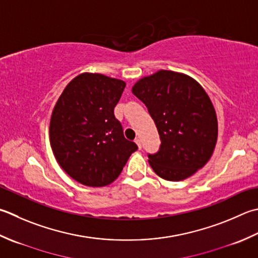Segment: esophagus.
I'll use <instances>...</instances> for the list:
<instances>
[{
	"label": "esophagus",
	"instance_id": "obj_1",
	"mask_svg": "<svg viewBox=\"0 0 258 258\" xmlns=\"http://www.w3.org/2000/svg\"><path fill=\"white\" fill-rule=\"evenodd\" d=\"M135 143L138 144V146H139V150L142 149V144H141V140H140V139H136V140H135Z\"/></svg>",
	"mask_w": 258,
	"mask_h": 258
}]
</instances>
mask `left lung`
<instances>
[{"label": "left lung", "instance_id": "1", "mask_svg": "<svg viewBox=\"0 0 258 258\" xmlns=\"http://www.w3.org/2000/svg\"><path fill=\"white\" fill-rule=\"evenodd\" d=\"M132 93L148 107L161 138L149 163L160 178L182 181L204 168L214 153L218 120L208 94L188 75L159 70L141 78Z\"/></svg>", "mask_w": 258, "mask_h": 258}]
</instances>
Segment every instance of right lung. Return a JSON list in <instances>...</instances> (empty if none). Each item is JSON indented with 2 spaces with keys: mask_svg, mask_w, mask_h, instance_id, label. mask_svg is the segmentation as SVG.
<instances>
[{
  "mask_svg": "<svg viewBox=\"0 0 258 258\" xmlns=\"http://www.w3.org/2000/svg\"><path fill=\"white\" fill-rule=\"evenodd\" d=\"M125 86L120 79L84 73L66 86L54 105L49 127L53 155L84 185L112 183L138 150L114 115Z\"/></svg>",
  "mask_w": 258,
  "mask_h": 258,
  "instance_id": "1",
  "label": "right lung"
}]
</instances>
